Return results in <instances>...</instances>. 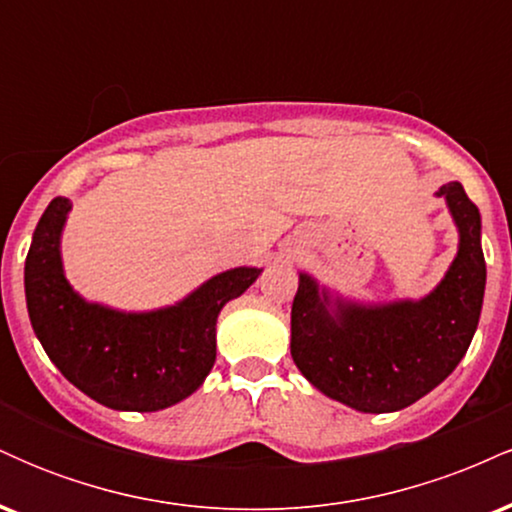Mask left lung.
I'll return each mask as SVG.
<instances>
[{"mask_svg": "<svg viewBox=\"0 0 512 512\" xmlns=\"http://www.w3.org/2000/svg\"><path fill=\"white\" fill-rule=\"evenodd\" d=\"M460 231L443 281L421 301L363 305L332 298L301 274L291 308V356L322 395L346 407L399 411L438 387L467 354L484 303L481 216L460 182L438 190Z\"/></svg>", "mask_w": 512, "mask_h": 512, "instance_id": "8db88e82", "label": "left lung"}]
</instances>
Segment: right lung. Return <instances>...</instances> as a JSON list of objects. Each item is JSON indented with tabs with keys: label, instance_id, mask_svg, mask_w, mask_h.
<instances>
[{
	"label": "right lung",
	"instance_id": "obj_1",
	"mask_svg": "<svg viewBox=\"0 0 512 512\" xmlns=\"http://www.w3.org/2000/svg\"><path fill=\"white\" fill-rule=\"evenodd\" d=\"M72 202L55 197L26 257V303L35 337L69 383L103 407L158 411L190 397L216 361V317L260 276L236 267L185 301L151 313L86 303L64 279L60 236Z\"/></svg>",
	"mask_w": 512,
	"mask_h": 512
}]
</instances>
